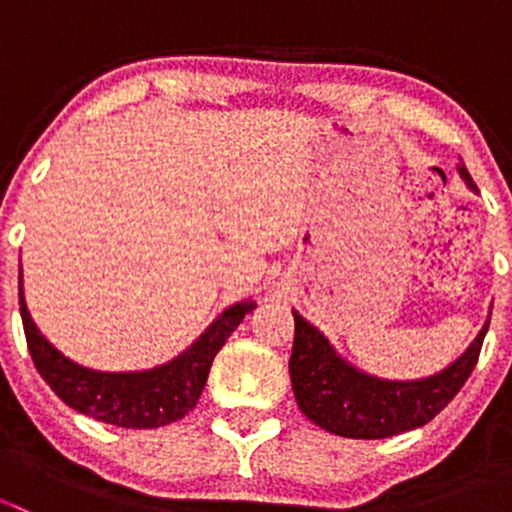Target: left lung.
I'll return each mask as SVG.
<instances>
[{
  "mask_svg": "<svg viewBox=\"0 0 512 512\" xmlns=\"http://www.w3.org/2000/svg\"><path fill=\"white\" fill-rule=\"evenodd\" d=\"M468 188L478 190L466 165L458 168ZM490 319L476 342L441 374L421 381H384L366 376L339 359L322 332L294 312V344L289 356L294 399L309 421L344 438H389L426 426L451 404L471 371Z\"/></svg>",
  "mask_w": 512,
  "mask_h": 512,
  "instance_id": "left-lung-1",
  "label": "left lung"
}]
</instances>
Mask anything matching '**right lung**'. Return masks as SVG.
I'll return each instance as SVG.
<instances>
[{
    "mask_svg": "<svg viewBox=\"0 0 512 512\" xmlns=\"http://www.w3.org/2000/svg\"><path fill=\"white\" fill-rule=\"evenodd\" d=\"M255 307L257 304L250 299L232 304L188 352L170 364L141 374H103L74 364L46 342L29 317L22 282H19V312H22L29 354L41 379L66 406L79 414L123 428L168 426L193 411L205 389L215 354L223 349L227 337L235 332L245 314Z\"/></svg>",
    "mask_w": 512,
    "mask_h": 512,
    "instance_id": "1",
    "label": "right lung"
}]
</instances>
